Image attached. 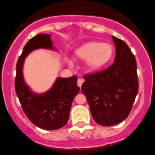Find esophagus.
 I'll return each instance as SVG.
<instances>
[{
  "label": "esophagus",
  "instance_id": "34e87169",
  "mask_svg": "<svg viewBox=\"0 0 155 155\" xmlns=\"http://www.w3.org/2000/svg\"><path fill=\"white\" fill-rule=\"evenodd\" d=\"M83 82H84V80H83L82 79H78V80H77V85L79 86L80 88H81V86H82Z\"/></svg>",
  "mask_w": 155,
  "mask_h": 155
}]
</instances>
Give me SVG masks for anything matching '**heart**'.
<instances>
[{
  "label": "heart",
  "instance_id": "1",
  "mask_svg": "<svg viewBox=\"0 0 155 155\" xmlns=\"http://www.w3.org/2000/svg\"><path fill=\"white\" fill-rule=\"evenodd\" d=\"M114 48L111 44L89 41L80 45L75 52V58L85 61V68L90 72L103 69L111 62Z\"/></svg>",
  "mask_w": 155,
  "mask_h": 155
}]
</instances>
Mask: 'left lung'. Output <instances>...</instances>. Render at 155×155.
<instances>
[{"instance_id":"left-lung-1","label":"left lung","mask_w":155,"mask_h":155,"mask_svg":"<svg viewBox=\"0 0 155 155\" xmlns=\"http://www.w3.org/2000/svg\"><path fill=\"white\" fill-rule=\"evenodd\" d=\"M115 44L114 63L104 71L84 75L81 90L97 124L113 126L124 120L138 92L137 62L129 47L112 36Z\"/></svg>"}]
</instances>
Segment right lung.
<instances>
[{
  "label": "right lung",
  "instance_id": "right-lung-1",
  "mask_svg": "<svg viewBox=\"0 0 155 155\" xmlns=\"http://www.w3.org/2000/svg\"><path fill=\"white\" fill-rule=\"evenodd\" d=\"M54 49L50 35L39 34L31 39L23 48L16 65L15 92L23 111L31 122L45 130H56L67 124L73 99L79 93L77 77H58L49 91L42 94L31 92L26 84L22 67L31 52L41 49Z\"/></svg>",
  "mask_w": 155,
  "mask_h": 155
}]
</instances>
